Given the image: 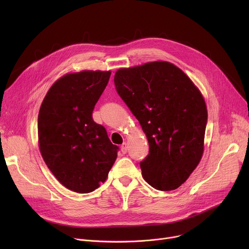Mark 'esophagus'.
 <instances>
[{
  "label": "esophagus",
  "mask_w": 249,
  "mask_h": 249,
  "mask_svg": "<svg viewBox=\"0 0 249 249\" xmlns=\"http://www.w3.org/2000/svg\"><path fill=\"white\" fill-rule=\"evenodd\" d=\"M127 150H128V145H127V143L126 142H124L123 144L121 145V151H122V153H127Z\"/></svg>",
  "instance_id": "34e87169"
}]
</instances>
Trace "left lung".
I'll list each match as a JSON object with an SVG mask.
<instances>
[{"label":"left lung","mask_w":249,"mask_h":249,"mask_svg":"<svg viewBox=\"0 0 249 249\" xmlns=\"http://www.w3.org/2000/svg\"><path fill=\"white\" fill-rule=\"evenodd\" d=\"M114 83L148 140L143 178L156 190L178 189L204 153L208 112L200 89L177 65L161 60L119 69Z\"/></svg>","instance_id":"1"}]
</instances>
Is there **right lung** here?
I'll return each instance as SVG.
<instances>
[{"label":"right lung","mask_w":249,"mask_h":249,"mask_svg":"<svg viewBox=\"0 0 249 249\" xmlns=\"http://www.w3.org/2000/svg\"><path fill=\"white\" fill-rule=\"evenodd\" d=\"M111 71L62 75L51 86L38 114V146L62 186L75 193L95 191L107 179L118 146L91 113Z\"/></svg>","instance_id":"add662e5"}]
</instances>
